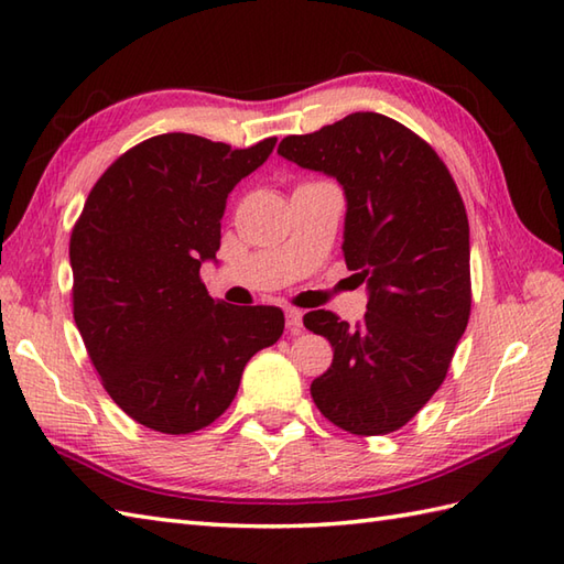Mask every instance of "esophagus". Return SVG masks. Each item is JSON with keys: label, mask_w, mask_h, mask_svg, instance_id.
Instances as JSON below:
<instances>
[{"label": "esophagus", "mask_w": 564, "mask_h": 564, "mask_svg": "<svg viewBox=\"0 0 564 564\" xmlns=\"http://www.w3.org/2000/svg\"><path fill=\"white\" fill-rule=\"evenodd\" d=\"M285 325L291 334H301L303 329V313L301 310H285Z\"/></svg>", "instance_id": "obj_1"}]
</instances>
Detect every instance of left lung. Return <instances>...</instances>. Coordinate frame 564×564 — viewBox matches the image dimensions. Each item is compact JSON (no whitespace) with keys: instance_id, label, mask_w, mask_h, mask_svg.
<instances>
[{"instance_id":"1","label":"left lung","mask_w":564,"mask_h":564,"mask_svg":"<svg viewBox=\"0 0 564 564\" xmlns=\"http://www.w3.org/2000/svg\"><path fill=\"white\" fill-rule=\"evenodd\" d=\"M279 154L344 188V259L366 283L356 327L327 310L303 317L334 358L310 392L332 424L390 434L431 400L470 317V227L446 164L410 128L358 111Z\"/></svg>"}]
</instances>
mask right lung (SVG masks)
<instances>
[{
  "label": "right lung",
  "instance_id": "1",
  "mask_svg": "<svg viewBox=\"0 0 564 564\" xmlns=\"http://www.w3.org/2000/svg\"><path fill=\"white\" fill-rule=\"evenodd\" d=\"M273 148L164 133L121 154L84 203L69 237L75 322L106 392L142 426L213 424L249 358L281 339L279 307L213 301L198 275L220 249L227 196Z\"/></svg>",
  "mask_w": 564,
  "mask_h": 564
}]
</instances>
